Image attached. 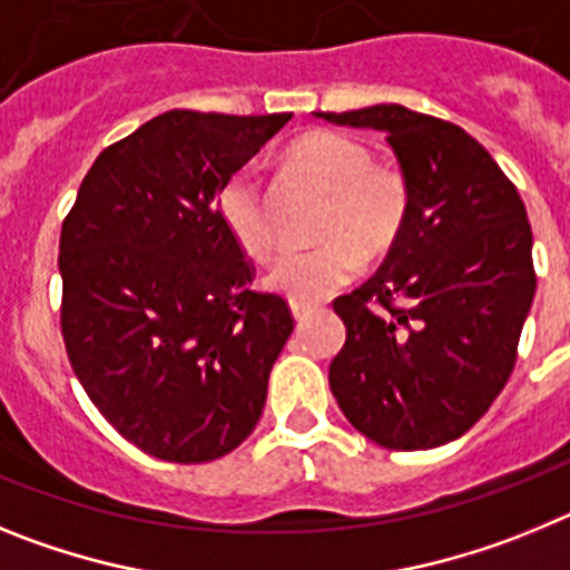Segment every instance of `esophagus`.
I'll list each match as a JSON object with an SVG mask.
<instances>
[{
	"label": "esophagus",
	"mask_w": 570,
	"mask_h": 570,
	"mask_svg": "<svg viewBox=\"0 0 570 570\" xmlns=\"http://www.w3.org/2000/svg\"><path fill=\"white\" fill-rule=\"evenodd\" d=\"M314 305H302V302H291V314H294V320L296 322H302V320H308L311 314H314Z\"/></svg>",
	"instance_id": "esophagus-1"
}]
</instances>
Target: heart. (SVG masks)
Returning a JSON list of instances; mask_svg holds the SVG:
<instances>
[{"mask_svg":"<svg viewBox=\"0 0 570 570\" xmlns=\"http://www.w3.org/2000/svg\"><path fill=\"white\" fill-rule=\"evenodd\" d=\"M291 163L331 190L316 248L282 250L268 268V288L314 305L340 291L362 268V254L394 248L411 214V185L394 165H376L356 136L311 130L291 145ZM219 216L245 254L265 256L274 245L268 196L256 165H242L219 190Z\"/></svg>","mask_w":570,"mask_h":570,"instance_id":"1","label":"heart"}]
</instances>
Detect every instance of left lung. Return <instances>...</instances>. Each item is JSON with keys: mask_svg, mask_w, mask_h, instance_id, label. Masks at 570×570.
<instances>
[{"mask_svg": "<svg viewBox=\"0 0 570 570\" xmlns=\"http://www.w3.org/2000/svg\"><path fill=\"white\" fill-rule=\"evenodd\" d=\"M316 116L382 130L411 185L405 230L382 268L334 299L347 336L331 391L376 445H445L480 422L517 365L537 291L525 205L460 125L402 105Z\"/></svg>", "mask_w": 570, "mask_h": 570, "instance_id": "8db88e82", "label": "left lung"}]
</instances>
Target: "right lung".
<instances>
[{"label": "right lung", "mask_w": 570, "mask_h": 570, "mask_svg": "<svg viewBox=\"0 0 570 570\" xmlns=\"http://www.w3.org/2000/svg\"><path fill=\"white\" fill-rule=\"evenodd\" d=\"M291 114L168 110L108 145L59 236L62 340L85 394L139 451L210 462L248 440L294 331L219 190Z\"/></svg>", "instance_id": "1"}]
</instances>
